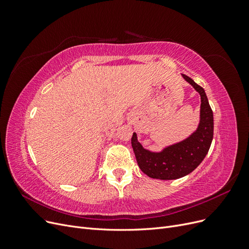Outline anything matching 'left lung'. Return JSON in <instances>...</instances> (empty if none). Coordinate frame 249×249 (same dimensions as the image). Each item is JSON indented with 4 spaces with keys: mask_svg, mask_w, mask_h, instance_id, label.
<instances>
[{
    "mask_svg": "<svg viewBox=\"0 0 249 249\" xmlns=\"http://www.w3.org/2000/svg\"><path fill=\"white\" fill-rule=\"evenodd\" d=\"M182 77L200 95L199 123L196 130L184 140L165 146L159 152L143 147L137 134L133 133L131 141L137 163L142 172L152 178L177 179L189 175L205 159L213 140V111L205 90L186 74Z\"/></svg>",
    "mask_w": 249,
    "mask_h": 249,
    "instance_id": "8db88e82",
    "label": "left lung"
}]
</instances>
